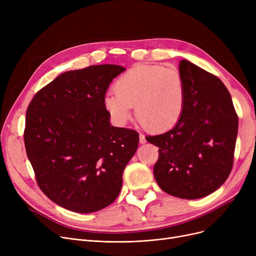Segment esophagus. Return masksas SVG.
<instances>
[{
  "label": "esophagus",
  "instance_id": "esophagus-1",
  "mask_svg": "<svg viewBox=\"0 0 256 256\" xmlns=\"http://www.w3.org/2000/svg\"><path fill=\"white\" fill-rule=\"evenodd\" d=\"M140 143L141 144H144V143H146V139H145V136L144 135H142V134H140Z\"/></svg>",
  "mask_w": 256,
  "mask_h": 256
}]
</instances>
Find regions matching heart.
Returning <instances> with one entry per match:
<instances>
[{
	"instance_id": "b5f03b06",
	"label": "heart",
	"mask_w": 256,
	"mask_h": 256,
	"mask_svg": "<svg viewBox=\"0 0 256 256\" xmlns=\"http://www.w3.org/2000/svg\"><path fill=\"white\" fill-rule=\"evenodd\" d=\"M184 100V83L180 72L160 65H139L117 80L115 93L104 96V106L119 126L126 124L132 106H136L141 122L160 132L178 124Z\"/></svg>"
}]
</instances>
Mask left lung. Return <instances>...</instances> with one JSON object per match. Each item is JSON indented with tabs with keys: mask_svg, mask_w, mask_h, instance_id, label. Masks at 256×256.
Masks as SVG:
<instances>
[{
	"mask_svg": "<svg viewBox=\"0 0 256 256\" xmlns=\"http://www.w3.org/2000/svg\"><path fill=\"white\" fill-rule=\"evenodd\" d=\"M184 108L178 124L146 140L158 147L154 176L164 192L182 199L206 197L232 169L238 119L230 93L214 74L180 62Z\"/></svg>",
	"mask_w": 256,
	"mask_h": 256,
	"instance_id": "8db88e82",
	"label": "left lung"
}]
</instances>
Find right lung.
Masks as SVG:
<instances>
[{"instance_id": "1", "label": "right lung", "mask_w": 256, "mask_h": 256, "mask_svg": "<svg viewBox=\"0 0 256 256\" xmlns=\"http://www.w3.org/2000/svg\"><path fill=\"white\" fill-rule=\"evenodd\" d=\"M124 70L102 64L61 74L35 94L26 110L24 139L37 184L66 210L93 212L119 195L139 134L111 126L104 96Z\"/></svg>"}]
</instances>
